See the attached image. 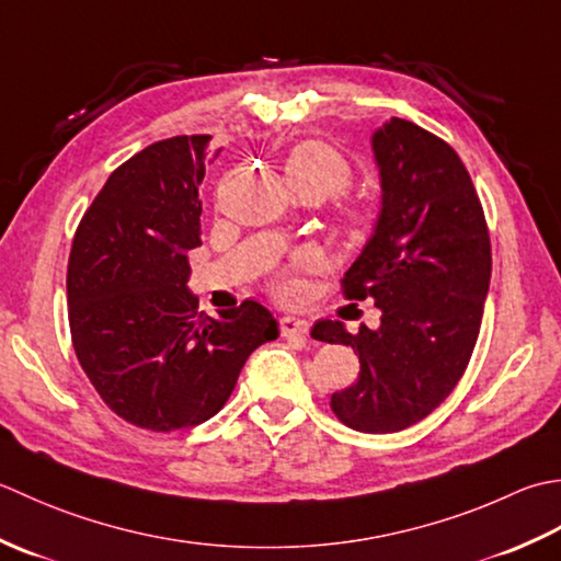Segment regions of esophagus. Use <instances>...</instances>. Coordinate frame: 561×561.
Segmentation results:
<instances>
[{"instance_id": "1", "label": "esophagus", "mask_w": 561, "mask_h": 561, "mask_svg": "<svg viewBox=\"0 0 561 561\" xmlns=\"http://www.w3.org/2000/svg\"><path fill=\"white\" fill-rule=\"evenodd\" d=\"M310 331V322H305L300 317H280V334L285 339H295V336H307Z\"/></svg>"}]
</instances>
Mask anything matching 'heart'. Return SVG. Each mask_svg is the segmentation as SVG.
Returning <instances> with one entry per match:
<instances>
[{
    "label": "heart",
    "instance_id": "heart-1",
    "mask_svg": "<svg viewBox=\"0 0 561 561\" xmlns=\"http://www.w3.org/2000/svg\"><path fill=\"white\" fill-rule=\"evenodd\" d=\"M285 179H288L295 193H310V196L322 203L348 193L356 174H353L348 159L334 150V147L310 140L293 147L288 157H285ZM339 217L341 232L353 239V242L363 239L373 227L370 213L358 208V205H344ZM273 293L283 297V300H290V297L300 293V283H297L290 271H285L273 280Z\"/></svg>",
    "mask_w": 561,
    "mask_h": 561
}]
</instances>
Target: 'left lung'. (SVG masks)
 <instances>
[{"instance_id":"8db88e82","label":"left lung","mask_w":561,"mask_h":561,"mask_svg":"<svg viewBox=\"0 0 561 561\" xmlns=\"http://www.w3.org/2000/svg\"><path fill=\"white\" fill-rule=\"evenodd\" d=\"M382 210L363 254L341 278L346 300L373 297L380 327L351 334L322 319L312 336L358 353V380L331 394L341 424L394 433L445 402L482 327L491 242L474 184L453 147L392 118L373 135Z\"/></svg>"}]
</instances>
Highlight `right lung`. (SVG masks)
Wrapping results in <instances>:
<instances>
[{"label":"right lung","instance_id":"add662e5","mask_svg":"<svg viewBox=\"0 0 561 561\" xmlns=\"http://www.w3.org/2000/svg\"><path fill=\"white\" fill-rule=\"evenodd\" d=\"M213 152V135L145 147L113 171L75 232L67 317L77 360L113 414L145 431L215 416L251 351L278 336L259 302L210 319L186 288Z\"/></svg>","mask_w":561,"mask_h":561}]
</instances>
